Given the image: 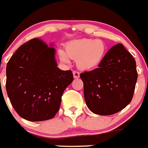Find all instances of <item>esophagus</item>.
Instances as JSON below:
<instances>
[{"label":"esophagus","instance_id":"esophagus-1","mask_svg":"<svg viewBox=\"0 0 148 148\" xmlns=\"http://www.w3.org/2000/svg\"><path fill=\"white\" fill-rule=\"evenodd\" d=\"M73 77H74V78H79V76H80V74H79V73H78V71H73Z\"/></svg>","mask_w":148,"mask_h":148}]
</instances>
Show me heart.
I'll use <instances>...</instances> for the list:
<instances>
[{
	"label": "heart",
	"mask_w": 148,
	"mask_h": 148,
	"mask_svg": "<svg viewBox=\"0 0 148 148\" xmlns=\"http://www.w3.org/2000/svg\"><path fill=\"white\" fill-rule=\"evenodd\" d=\"M64 50H59L61 61L70 63L75 60L80 70H90L98 66L104 59L107 53L105 43L100 39L81 38L67 43Z\"/></svg>",
	"instance_id": "heart-1"
}]
</instances>
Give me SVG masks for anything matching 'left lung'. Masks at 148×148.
<instances>
[{"label":"left lung","instance_id":"1","mask_svg":"<svg viewBox=\"0 0 148 148\" xmlns=\"http://www.w3.org/2000/svg\"><path fill=\"white\" fill-rule=\"evenodd\" d=\"M87 108L108 116L126 108L133 99L138 73L132 55L121 44L113 46L92 71L81 73Z\"/></svg>","mask_w":148,"mask_h":148}]
</instances>
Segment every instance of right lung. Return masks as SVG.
I'll list each match as a JSON object with an SVG mask.
<instances>
[{"mask_svg":"<svg viewBox=\"0 0 148 148\" xmlns=\"http://www.w3.org/2000/svg\"><path fill=\"white\" fill-rule=\"evenodd\" d=\"M56 50L33 38L21 45L6 65V92L21 117L40 121L53 119L65 89L73 81L71 70L57 67Z\"/></svg>","mask_w":148,"mask_h":148,"instance_id":"right-lung-1","label":"right lung"}]
</instances>
